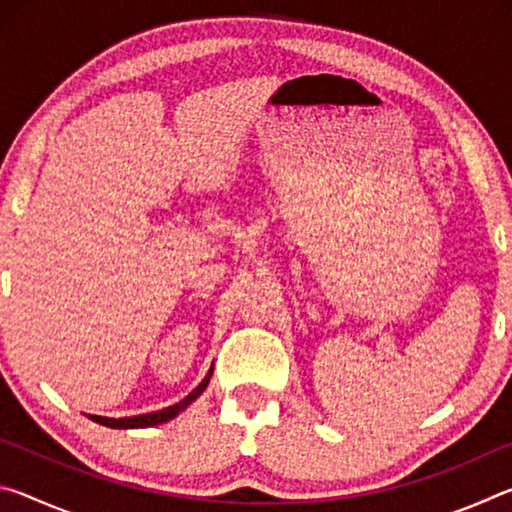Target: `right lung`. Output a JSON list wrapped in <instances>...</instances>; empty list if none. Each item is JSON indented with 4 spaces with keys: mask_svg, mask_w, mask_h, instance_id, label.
Returning a JSON list of instances; mask_svg holds the SVG:
<instances>
[{
    "mask_svg": "<svg viewBox=\"0 0 512 512\" xmlns=\"http://www.w3.org/2000/svg\"><path fill=\"white\" fill-rule=\"evenodd\" d=\"M212 370H214V363L212 368L207 370L205 379L198 384L192 393H189L185 400H180L178 404L173 406H167V409H160V411H153V413H144V415H133V418H103V415H90V420L103 424V427H110V429H146V427H158V424H164L176 418V415L183 413L189 404H192L194 400H198V397L203 395V391L207 388V384H210L212 379Z\"/></svg>",
    "mask_w": 512,
    "mask_h": 512,
    "instance_id": "obj_1",
    "label": "right lung"
}]
</instances>
